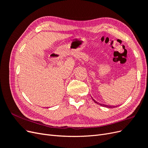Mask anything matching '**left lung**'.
I'll use <instances>...</instances> for the list:
<instances>
[{
    "instance_id": "obj_1",
    "label": "left lung",
    "mask_w": 148,
    "mask_h": 148,
    "mask_svg": "<svg viewBox=\"0 0 148 148\" xmlns=\"http://www.w3.org/2000/svg\"><path fill=\"white\" fill-rule=\"evenodd\" d=\"M92 100L95 101V102H96V103H97V104H99V105H100V106H103V107H107V108H114V107H117V106H108V105H104V104H99V103H98L97 102H96L95 99H92Z\"/></svg>"
}]
</instances>
